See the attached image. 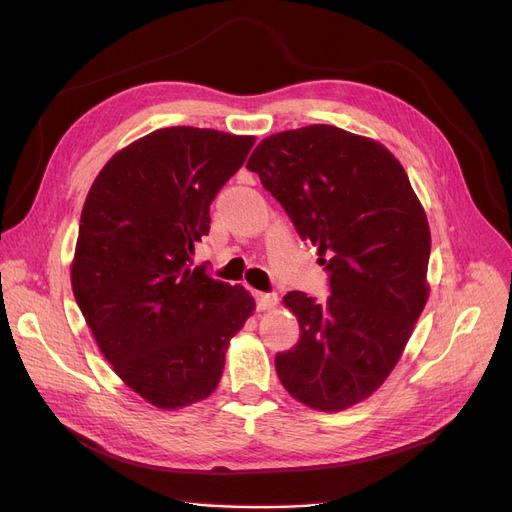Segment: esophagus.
Returning <instances> with one entry per match:
<instances>
[{"mask_svg": "<svg viewBox=\"0 0 512 512\" xmlns=\"http://www.w3.org/2000/svg\"><path fill=\"white\" fill-rule=\"evenodd\" d=\"M256 305L260 312H265V309H273L277 305V294L273 292H256Z\"/></svg>", "mask_w": 512, "mask_h": 512, "instance_id": "obj_1", "label": "esophagus"}]
</instances>
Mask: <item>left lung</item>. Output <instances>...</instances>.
Returning a JSON list of instances; mask_svg holds the SVG:
<instances>
[{
    "instance_id": "1",
    "label": "left lung",
    "mask_w": 512,
    "mask_h": 512,
    "mask_svg": "<svg viewBox=\"0 0 512 512\" xmlns=\"http://www.w3.org/2000/svg\"><path fill=\"white\" fill-rule=\"evenodd\" d=\"M247 168L329 271L327 303L284 297L301 337L275 356L277 376L309 408L346 410L389 378L427 303L423 205L389 149L324 123L271 134Z\"/></svg>"
}]
</instances>
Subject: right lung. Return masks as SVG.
I'll use <instances>...</instances> for the list:
<instances>
[{
	"label": "right lung",
	"instance_id": "1",
	"mask_svg": "<svg viewBox=\"0 0 512 512\" xmlns=\"http://www.w3.org/2000/svg\"><path fill=\"white\" fill-rule=\"evenodd\" d=\"M252 145L254 136L162 128L117 151L87 194L74 299L115 374L156 408L218 389L230 339L256 307L243 286L192 265L209 205Z\"/></svg>",
	"mask_w": 512,
	"mask_h": 512
}]
</instances>
